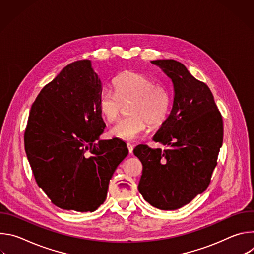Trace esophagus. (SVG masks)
<instances>
[{
    "instance_id": "1",
    "label": "esophagus",
    "mask_w": 254,
    "mask_h": 254,
    "mask_svg": "<svg viewBox=\"0 0 254 254\" xmlns=\"http://www.w3.org/2000/svg\"><path fill=\"white\" fill-rule=\"evenodd\" d=\"M127 149H128V153L131 154V153H132V150H133V146H132L131 143H129V142L127 143Z\"/></svg>"
}]
</instances>
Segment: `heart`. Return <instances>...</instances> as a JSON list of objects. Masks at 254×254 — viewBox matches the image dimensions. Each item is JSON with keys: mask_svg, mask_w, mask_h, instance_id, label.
<instances>
[{"mask_svg": "<svg viewBox=\"0 0 254 254\" xmlns=\"http://www.w3.org/2000/svg\"><path fill=\"white\" fill-rule=\"evenodd\" d=\"M130 102V117L119 121L111 129V134L124 140L137 138L149 127H159L167 120L171 95L169 90L156 84L151 77L127 72L114 81V90L104 87L98 95V110L102 118L113 123L122 111L123 103Z\"/></svg>", "mask_w": 254, "mask_h": 254, "instance_id": "heart-1", "label": "heart"}]
</instances>
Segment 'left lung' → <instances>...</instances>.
<instances>
[{
	"instance_id": "obj_1",
	"label": "left lung",
	"mask_w": 254,
	"mask_h": 254,
	"mask_svg": "<svg viewBox=\"0 0 254 254\" xmlns=\"http://www.w3.org/2000/svg\"><path fill=\"white\" fill-rule=\"evenodd\" d=\"M172 79V111L153 139L166 150L138 144L133 154L142 165L138 191L161 210H176L210 184L223 142L222 116L210 88L173 59L152 61Z\"/></svg>"
}]
</instances>
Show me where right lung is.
I'll use <instances>...</instances> for the list:
<instances>
[{"instance_id":"1","label":"right lung","mask_w":254,"mask_h":254,"mask_svg":"<svg viewBox=\"0 0 254 254\" xmlns=\"http://www.w3.org/2000/svg\"><path fill=\"white\" fill-rule=\"evenodd\" d=\"M101 90L91 61L78 60L46 84L31 107L27 158L38 186L64 210L95 211L128 154L121 139H98L105 127L97 105Z\"/></svg>"}]
</instances>
